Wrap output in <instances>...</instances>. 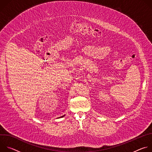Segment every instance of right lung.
<instances>
[{
  "instance_id": "obj_1",
  "label": "right lung",
  "mask_w": 152,
  "mask_h": 152,
  "mask_svg": "<svg viewBox=\"0 0 152 152\" xmlns=\"http://www.w3.org/2000/svg\"><path fill=\"white\" fill-rule=\"evenodd\" d=\"M65 116V115H62V116H61V117H59V118H62V117H64Z\"/></svg>"
}]
</instances>
